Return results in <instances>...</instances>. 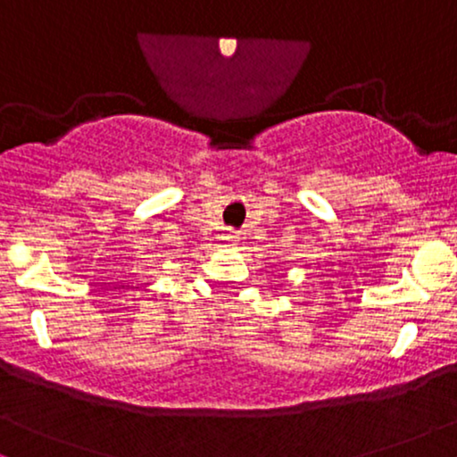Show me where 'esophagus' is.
<instances>
[{
	"label": "esophagus",
	"instance_id": "esophagus-1",
	"mask_svg": "<svg viewBox=\"0 0 457 457\" xmlns=\"http://www.w3.org/2000/svg\"><path fill=\"white\" fill-rule=\"evenodd\" d=\"M221 238L225 240V243H238L240 236H238V232H236V229H232V228H225V229H223V236H221Z\"/></svg>",
	"mask_w": 457,
	"mask_h": 457
}]
</instances>
